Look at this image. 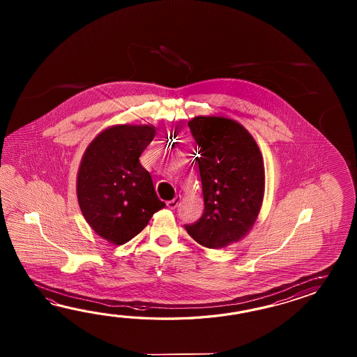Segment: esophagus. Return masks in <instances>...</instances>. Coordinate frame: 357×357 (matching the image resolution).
<instances>
[{
	"label": "esophagus",
	"mask_w": 357,
	"mask_h": 357,
	"mask_svg": "<svg viewBox=\"0 0 357 357\" xmlns=\"http://www.w3.org/2000/svg\"><path fill=\"white\" fill-rule=\"evenodd\" d=\"M180 199H181V197H176L175 199H172V200L167 202L166 205H167L168 209H171V211H172V209H175L177 204L180 203Z\"/></svg>",
	"instance_id": "34e87169"
}]
</instances>
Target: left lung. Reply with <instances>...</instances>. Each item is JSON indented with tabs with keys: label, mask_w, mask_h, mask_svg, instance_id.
Here are the masks:
<instances>
[{
	"label": "left lung",
	"mask_w": 357,
	"mask_h": 357,
	"mask_svg": "<svg viewBox=\"0 0 357 357\" xmlns=\"http://www.w3.org/2000/svg\"><path fill=\"white\" fill-rule=\"evenodd\" d=\"M189 128L199 145L204 213L185 228L204 248H226L243 240L258 220L266 188L263 155L250 132L232 119L195 116Z\"/></svg>",
	"instance_id": "obj_1"
}]
</instances>
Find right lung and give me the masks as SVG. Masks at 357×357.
I'll return each instance as SVG.
<instances>
[{"label":"right lung","instance_id":"1","mask_svg":"<svg viewBox=\"0 0 357 357\" xmlns=\"http://www.w3.org/2000/svg\"><path fill=\"white\" fill-rule=\"evenodd\" d=\"M154 135L153 125H114L84 152L76 177L77 202L91 229L108 243H128L166 206L139 162Z\"/></svg>","mask_w":357,"mask_h":357}]
</instances>
